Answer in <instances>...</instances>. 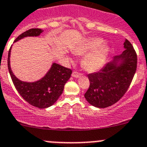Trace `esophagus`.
<instances>
[{"label":"esophagus","mask_w":147,"mask_h":147,"mask_svg":"<svg viewBox=\"0 0 147 147\" xmlns=\"http://www.w3.org/2000/svg\"><path fill=\"white\" fill-rule=\"evenodd\" d=\"M72 76L73 77V78H80V77L81 76V74L79 73V72H73L72 74Z\"/></svg>","instance_id":"34e87169"}]
</instances>
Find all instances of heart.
Segmentation results:
<instances>
[{"mask_svg": "<svg viewBox=\"0 0 147 147\" xmlns=\"http://www.w3.org/2000/svg\"><path fill=\"white\" fill-rule=\"evenodd\" d=\"M104 40L101 38H94L87 40L86 42L79 44L73 49V53L78 56L86 54L83 59L82 64L86 70L96 72L102 67L106 60L109 47L102 45ZM68 59L72 62V59L68 57Z\"/></svg>", "mask_w": 147, "mask_h": 147, "instance_id": "obj_1", "label": "heart"}]
</instances>
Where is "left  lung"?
Listing matches in <instances>:
<instances>
[{
  "instance_id": "obj_1",
  "label": "left lung",
  "mask_w": 147,
  "mask_h": 147,
  "mask_svg": "<svg viewBox=\"0 0 147 147\" xmlns=\"http://www.w3.org/2000/svg\"><path fill=\"white\" fill-rule=\"evenodd\" d=\"M125 50L98 72L89 74L90 86L85 98L92 106L106 108L123 96L131 85L137 67V56L132 44L125 39Z\"/></svg>"
}]
</instances>
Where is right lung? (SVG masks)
Instances as JSON below:
<instances>
[{
    "label": "right lung",
    "instance_id": "right-lung-1",
    "mask_svg": "<svg viewBox=\"0 0 147 147\" xmlns=\"http://www.w3.org/2000/svg\"><path fill=\"white\" fill-rule=\"evenodd\" d=\"M43 30L30 29L18 36L14 42L26 37H38ZM11 47L8 55V68L15 88L21 96L32 106L45 109L52 106L58 100L64 90V85L71 77L72 70L53 62L47 73L35 82H24L16 78L10 65Z\"/></svg>",
    "mask_w": 147,
    "mask_h": 147
}]
</instances>
